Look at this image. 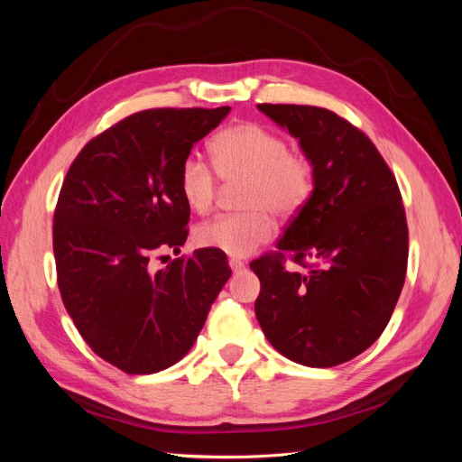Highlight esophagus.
Instances as JSON below:
<instances>
[{"label": "esophagus", "instance_id": "1", "mask_svg": "<svg viewBox=\"0 0 462 462\" xmlns=\"http://www.w3.org/2000/svg\"><path fill=\"white\" fill-rule=\"evenodd\" d=\"M229 268L236 273V272H243L245 270V262H241V260H236V258H231L229 260Z\"/></svg>", "mask_w": 462, "mask_h": 462}]
</instances>
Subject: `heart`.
I'll return each instance as SVG.
<instances>
[{"label":"heart","instance_id":"obj_1","mask_svg":"<svg viewBox=\"0 0 462 462\" xmlns=\"http://www.w3.org/2000/svg\"><path fill=\"white\" fill-rule=\"evenodd\" d=\"M212 163L221 180H245L236 216H219L197 233L199 245L219 250L231 258H246L272 241L273 221L295 216L309 202L314 185L312 165L302 153L291 152L283 136L258 123H236L214 136ZM179 190L192 212L212 208L217 178L197 153L180 163Z\"/></svg>","mask_w":462,"mask_h":462}]
</instances>
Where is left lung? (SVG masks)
<instances>
[{
	"mask_svg": "<svg viewBox=\"0 0 462 462\" xmlns=\"http://www.w3.org/2000/svg\"><path fill=\"white\" fill-rule=\"evenodd\" d=\"M295 136L314 190L277 253L250 263L265 337L292 362L331 368L365 353L395 310L409 260V229L395 175L370 138L329 109L258 104ZM285 255L309 273H289Z\"/></svg>",
	"mask_w": 462,
	"mask_h": 462,
	"instance_id": "1",
	"label": "left lung"
}]
</instances>
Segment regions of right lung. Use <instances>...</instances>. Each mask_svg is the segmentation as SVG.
Instances as JSON below:
<instances>
[{"label": "right lung", "mask_w": 462, "mask_h": 462, "mask_svg": "<svg viewBox=\"0 0 462 462\" xmlns=\"http://www.w3.org/2000/svg\"><path fill=\"white\" fill-rule=\"evenodd\" d=\"M229 111H138L92 138L63 180L53 214L61 299L92 351L127 374H156L183 358L231 275L214 248L158 272L150 265L158 250L185 245L180 163Z\"/></svg>", "instance_id": "right-lung-1"}]
</instances>
